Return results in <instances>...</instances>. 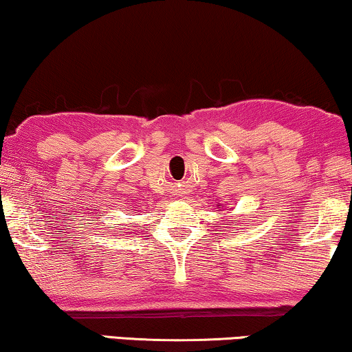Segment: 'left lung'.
Returning <instances> with one entry per match:
<instances>
[{
  "mask_svg": "<svg viewBox=\"0 0 352 352\" xmlns=\"http://www.w3.org/2000/svg\"><path fill=\"white\" fill-rule=\"evenodd\" d=\"M219 208H221V205H219Z\"/></svg>",
  "mask_w": 352,
  "mask_h": 352,
  "instance_id": "8db88e82",
  "label": "left lung"
}]
</instances>
